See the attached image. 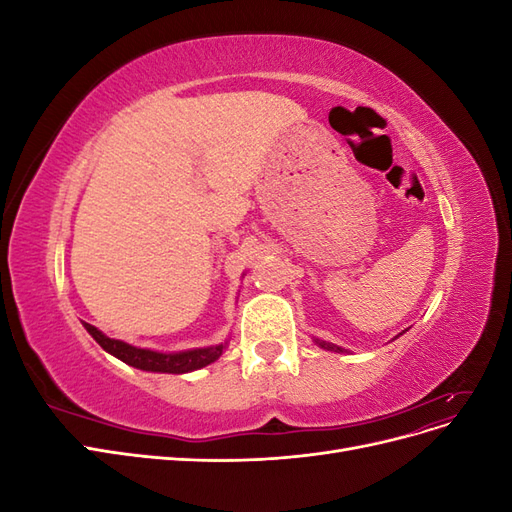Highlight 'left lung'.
I'll use <instances>...</instances> for the list:
<instances>
[{
  "label": "left lung",
  "mask_w": 512,
  "mask_h": 512,
  "mask_svg": "<svg viewBox=\"0 0 512 512\" xmlns=\"http://www.w3.org/2000/svg\"><path fill=\"white\" fill-rule=\"evenodd\" d=\"M399 335H404V333H399ZM399 335H397V337H399ZM314 344H316L318 348H322V350H329V352H348V350H344L342 346L331 344V342H324V339H318V337H314Z\"/></svg>",
  "instance_id": "1"
}]
</instances>
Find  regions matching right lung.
Returning <instances> with one entry per match:
<instances>
[{"label":"right lung","mask_w":512,"mask_h":512,"mask_svg":"<svg viewBox=\"0 0 512 512\" xmlns=\"http://www.w3.org/2000/svg\"><path fill=\"white\" fill-rule=\"evenodd\" d=\"M83 327L108 354L117 356V359L126 365H132V367L143 369V371H156V374H188V371L203 369V367L211 365L213 361H218L230 342V339H226V342H222V344L207 346V348L160 352V350H151V348H138L128 342H121V339L108 337L89 322H83Z\"/></svg>","instance_id":"add662e5"}]
</instances>
